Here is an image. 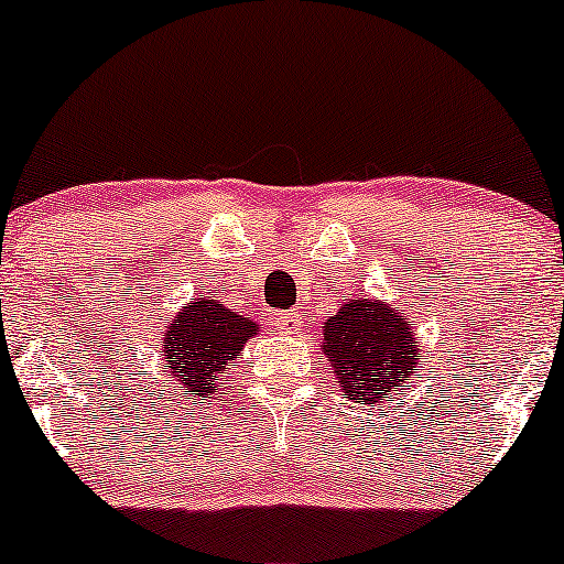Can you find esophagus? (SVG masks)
Wrapping results in <instances>:
<instances>
[{"label": "esophagus", "instance_id": "obj_1", "mask_svg": "<svg viewBox=\"0 0 564 564\" xmlns=\"http://www.w3.org/2000/svg\"><path fill=\"white\" fill-rule=\"evenodd\" d=\"M276 325H280L284 334H299L304 321H301L299 312H282V315L276 317Z\"/></svg>", "mask_w": 564, "mask_h": 564}]
</instances>
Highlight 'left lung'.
Returning <instances> with one entry per match:
<instances>
[{"label":"left lung","mask_w":564,"mask_h":564,"mask_svg":"<svg viewBox=\"0 0 564 564\" xmlns=\"http://www.w3.org/2000/svg\"><path fill=\"white\" fill-rule=\"evenodd\" d=\"M323 350L339 377L341 397L375 408L404 386L417 364L412 323L382 301L352 299L323 325Z\"/></svg>","instance_id":"8db88e82"}]
</instances>
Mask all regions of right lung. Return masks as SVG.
<instances>
[{"mask_svg":"<svg viewBox=\"0 0 564 564\" xmlns=\"http://www.w3.org/2000/svg\"><path fill=\"white\" fill-rule=\"evenodd\" d=\"M258 325L236 315L217 299H195L184 306L162 336V358L176 380L178 391L212 397L217 380L236 361L243 341L254 336ZM173 388V391H176Z\"/></svg>","mask_w":564,"mask_h":564,"instance_id":"add662e5","label":"right lung"}]
</instances>
